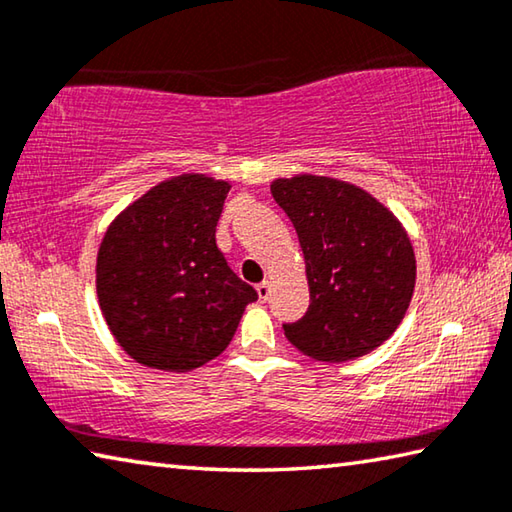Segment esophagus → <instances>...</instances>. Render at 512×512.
I'll use <instances>...</instances> for the list:
<instances>
[{"instance_id":"esophagus-1","label":"esophagus","mask_w":512,"mask_h":512,"mask_svg":"<svg viewBox=\"0 0 512 512\" xmlns=\"http://www.w3.org/2000/svg\"><path fill=\"white\" fill-rule=\"evenodd\" d=\"M255 289H257V296H259V300H268V296H271V282H268V280L259 282Z\"/></svg>"}]
</instances>
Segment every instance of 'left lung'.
I'll use <instances>...</instances> for the list:
<instances>
[{"instance_id": "8db88e82", "label": "left lung", "mask_w": 512, "mask_h": 512, "mask_svg": "<svg viewBox=\"0 0 512 512\" xmlns=\"http://www.w3.org/2000/svg\"><path fill=\"white\" fill-rule=\"evenodd\" d=\"M271 194L298 232L309 309L284 336L307 357L359 359L400 327L415 289V253L400 219L339 178H275Z\"/></svg>"}]
</instances>
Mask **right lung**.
Returning a JSON list of instances; mask_svg holds the SVG:
<instances>
[{
  "label": "right lung",
  "instance_id": "obj_1",
  "mask_svg": "<svg viewBox=\"0 0 512 512\" xmlns=\"http://www.w3.org/2000/svg\"><path fill=\"white\" fill-rule=\"evenodd\" d=\"M228 192V180L180 173L135 198L101 239V314L146 368L189 372L219 357L257 300L216 246Z\"/></svg>",
  "mask_w": 512,
  "mask_h": 512
}]
</instances>
